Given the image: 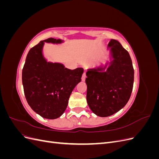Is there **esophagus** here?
Segmentation results:
<instances>
[{
  "label": "esophagus",
  "mask_w": 159,
  "mask_h": 159,
  "mask_svg": "<svg viewBox=\"0 0 159 159\" xmlns=\"http://www.w3.org/2000/svg\"><path fill=\"white\" fill-rule=\"evenodd\" d=\"M85 78H86V75H85V71H84V74H83V75H82V77H81V80H82V81H85Z\"/></svg>",
  "instance_id": "esophagus-1"
}]
</instances>
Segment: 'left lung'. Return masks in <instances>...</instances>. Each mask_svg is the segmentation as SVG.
Masks as SVG:
<instances>
[{
  "label": "left lung",
  "instance_id": "obj_1",
  "mask_svg": "<svg viewBox=\"0 0 159 159\" xmlns=\"http://www.w3.org/2000/svg\"><path fill=\"white\" fill-rule=\"evenodd\" d=\"M109 61L89 68L87 78V102L96 115L105 117L118 112L131 97L134 70L129 52L111 39L107 45Z\"/></svg>",
  "mask_w": 159,
  "mask_h": 159
}]
</instances>
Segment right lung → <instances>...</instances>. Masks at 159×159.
<instances>
[{"instance_id":"1","label":"right lung","mask_w":159,"mask_h":159,"mask_svg":"<svg viewBox=\"0 0 159 159\" xmlns=\"http://www.w3.org/2000/svg\"><path fill=\"white\" fill-rule=\"evenodd\" d=\"M64 42L53 38L40 41L28 52L22 70L27 102L34 111L45 119H57L64 113L72 91L84 73L83 68L69 70L61 63L48 61L44 56L45 43Z\"/></svg>"}]
</instances>
